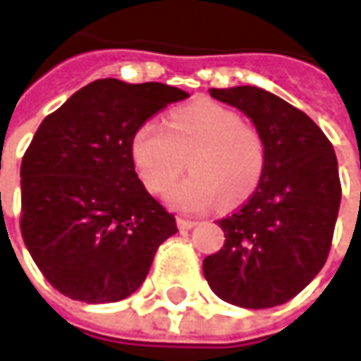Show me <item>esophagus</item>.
Listing matches in <instances>:
<instances>
[{
  "mask_svg": "<svg viewBox=\"0 0 361 361\" xmlns=\"http://www.w3.org/2000/svg\"><path fill=\"white\" fill-rule=\"evenodd\" d=\"M197 225V221H191V219H183V217H178V227H180L181 231H190Z\"/></svg>",
  "mask_w": 361,
  "mask_h": 361,
  "instance_id": "esophagus-1",
  "label": "esophagus"
}]
</instances>
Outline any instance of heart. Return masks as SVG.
Instances as JSON below:
<instances>
[{"instance_id": "heart-1", "label": "heart", "mask_w": 361, "mask_h": 361, "mask_svg": "<svg viewBox=\"0 0 361 361\" xmlns=\"http://www.w3.org/2000/svg\"><path fill=\"white\" fill-rule=\"evenodd\" d=\"M130 156L152 193L168 190L188 158L191 173L166 193V201L178 212L203 213L219 200L233 207L251 197L263 178L267 148L261 132L243 124L237 112L200 102L173 110L166 128L142 124L132 136Z\"/></svg>"}]
</instances>
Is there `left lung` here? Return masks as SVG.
I'll use <instances>...</instances> for the list:
<instances>
[{"instance_id":"left-lung-1","label":"left lung","mask_w":361,"mask_h":361,"mask_svg":"<svg viewBox=\"0 0 361 361\" xmlns=\"http://www.w3.org/2000/svg\"><path fill=\"white\" fill-rule=\"evenodd\" d=\"M241 110L267 148L251 200L225 219L221 251L203 274L221 300L243 308L288 302L320 273L332 245L342 188L334 148L302 110L259 87L212 88Z\"/></svg>"}]
</instances>
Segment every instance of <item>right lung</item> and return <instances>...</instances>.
<instances>
[{
  "label": "right lung",
  "instance_id": "add662e5",
  "mask_svg": "<svg viewBox=\"0 0 361 361\" xmlns=\"http://www.w3.org/2000/svg\"><path fill=\"white\" fill-rule=\"evenodd\" d=\"M188 97L161 82L100 78L37 128L21 161V235L61 294L118 302L178 233L176 217L138 180L130 142L149 116Z\"/></svg>",
  "mask_w": 361,
  "mask_h": 361
}]
</instances>
